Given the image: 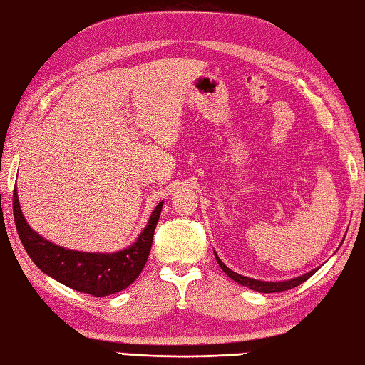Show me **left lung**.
I'll list each match as a JSON object with an SVG mask.
<instances>
[{
	"label": "left lung",
	"mask_w": 365,
	"mask_h": 365,
	"mask_svg": "<svg viewBox=\"0 0 365 365\" xmlns=\"http://www.w3.org/2000/svg\"><path fill=\"white\" fill-rule=\"evenodd\" d=\"M215 257H216V260H217L219 267L222 268V272L227 274V277H230L233 281H237V283H240L242 286L250 287V289H252V291L264 292V294H268V292H281V291L292 289V287L302 284V283H304V281H307L308 278L313 277V274L316 273V270H318V268H314V270L308 272V273H305V274H302V277L287 279V281H259V279L247 278V277H243V274H238V273H235V272H232L230 268L227 267V265H224L222 260L217 257L216 252H215Z\"/></svg>",
	"instance_id": "8db88e82"
}]
</instances>
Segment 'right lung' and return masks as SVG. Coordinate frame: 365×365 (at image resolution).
<instances>
[{
    "label": "right lung",
    "mask_w": 365,
    "mask_h": 365,
    "mask_svg": "<svg viewBox=\"0 0 365 365\" xmlns=\"http://www.w3.org/2000/svg\"><path fill=\"white\" fill-rule=\"evenodd\" d=\"M163 202L155 206L136 242L119 252H81L47 242L26 224L14 189V221L25 251L41 272L74 291L105 297L125 289L146 265Z\"/></svg>",
    "instance_id": "obj_1"
}]
</instances>
